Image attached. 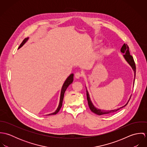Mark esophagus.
Segmentation results:
<instances>
[{
    "instance_id": "34e87169",
    "label": "esophagus",
    "mask_w": 147,
    "mask_h": 147,
    "mask_svg": "<svg viewBox=\"0 0 147 147\" xmlns=\"http://www.w3.org/2000/svg\"><path fill=\"white\" fill-rule=\"evenodd\" d=\"M82 74L79 72H77L75 74V77L76 78V79H79L80 77H82Z\"/></svg>"
}]
</instances>
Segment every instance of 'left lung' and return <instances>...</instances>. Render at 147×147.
<instances>
[{"instance_id": "8db88e82", "label": "left lung", "mask_w": 147, "mask_h": 147, "mask_svg": "<svg viewBox=\"0 0 147 147\" xmlns=\"http://www.w3.org/2000/svg\"><path fill=\"white\" fill-rule=\"evenodd\" d=\"M121 52L123 54H125L123 55L125 59L126 60V62L129 64V65L131 67L132 69L134 71V82H135V75H136V66H135V62L134 61L133 57L130 55L129 51V47H128V45L126 43H124V45L122 46V47L121 49ZM85 88H86V97H87V100H88V103L89 107L90 110L93 113H94L96 114H97L98 115H104V114H110V113H113L117 111L118 110H119L125 107L126 105H127V104H128V101H129V100L131 98V95L129 98L128 99V101H127V102L126 103V104L124 106L119 107V108L114 109V110H102V109H98L97 107H96L93 104V103H92V102L90 100V96H89V94L88 93V91L87 90V88H86V86H85Z\"/></svg>"}]
</instances>
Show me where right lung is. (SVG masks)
Segmentation results:
<instances>
[{
    "mask_svg": "<svg viewBox=\"0 0 147 147\" xmlns=\"http://www.w3.org/2000/svg\"><path fill=\"white\" fill-rule=\"evenodd\" d=\"M29 38V37L25 38V39L23 40V41L22 42L21 44H20V46L19 47V49L21 48V47H22L26 42L28 41ZM73 81H74V74H70V75L66 79V80H65L64 83H63V85H62V89H61V95H60L59 103V105H58V106L57 110H56L54 112L47 114V115H55V114H57V113L59 112V111L60 110V109H61V107H62V102H63L64 94L65 91L66 90V89H67V88L68 87V86L73 82Z\"/></svg>",
    "mask_w": 147,
    "mask_h": 147,
    "instance_id": "add662e5",
    "label": "right lung"
}]
</instances>
